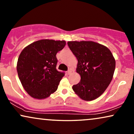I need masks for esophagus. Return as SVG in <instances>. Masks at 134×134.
<instances>
[{
  "mask_svg": "<svg viewBox=\"0 0 134 134\" xmlns=\"http://www.w3.org/2000/svg\"><path fill=\"white\" fill-rule=\"evenodd\" d=\"M71 72H72V71H71V70H70V69H69V70L68 71V72H67L68 74H71Z\"/></svg>",
  "mask_w": 134,
  "mask_h": 134,
  "instance_id": "34e87169",
  "label": "esophagus"
}]
</instances>
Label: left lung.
<instances>
[{
  "instance_id": "obj_1",
  "label": "left lung",
  "mask_w": 134,
  "mask_h": 134,
  "mask_svg": "<svg viewBox=\"0 0 134 134\" xmlns=\"http://www.w3.org/2000/svg\"><path fill=\"white\" fill-rule=\"evenodd\" d=\"M77 59L76 72L80 81L72 86L74 93L87 101L96 99L107 89L113 79L115 59L105 46L91 41H68Z\"/></svg>"
}]
</instances>
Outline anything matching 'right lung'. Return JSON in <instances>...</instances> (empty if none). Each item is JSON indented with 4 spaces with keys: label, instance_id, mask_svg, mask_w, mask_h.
<instances>
[{
    "label": "right lung",
    "instance_id": "add662e5",
    "mask_svg": "<svg viewBox=\"0 0 134 134\" xmlns=\"http://www.w3.org/2000/svg\"><path fill=\"white\" fill-rule=\"evenodd\" d=\"M65 45L63 40H40L21 51L16 66L18 74L32 98L44 99L57 91L65 74L57 70L56 54Z\"/></svg>",
    "mask_w": 134,
    "mask_h": 134
}]
</instances>
